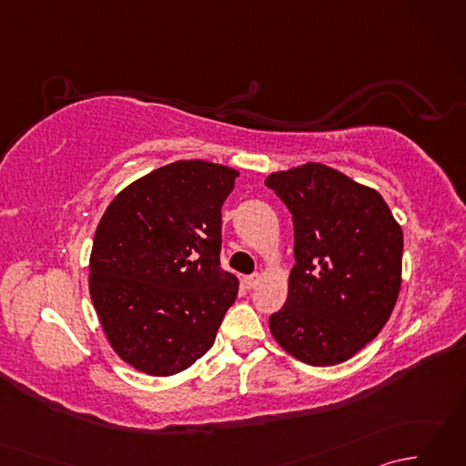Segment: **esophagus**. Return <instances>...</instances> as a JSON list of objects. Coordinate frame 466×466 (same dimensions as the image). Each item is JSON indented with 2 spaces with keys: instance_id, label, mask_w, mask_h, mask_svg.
Here are the masks:
<instances>
[{
  "instance_id": "34e87169",
  "label": "esophagus",
  "mask_w": 466,
  "mask_h": 466,
  "mask_svg": "<svg viewBox=\"0 0 466 466\" xmlns=\"http://www.w3.org/2000/svg\"><path fill=\"white\" fill-rule=\"evenodd\" d=\"M258 282H260V276H258V274H252V276H244V280H242V284H244V286H246V289H248V290L256 289V286H258Z\"/></svg>"
}]
</instances>
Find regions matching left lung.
Here are the masks:
<instances>
[{"label": "left lung", "instance_id": "1", "mask_svg": "<svg viewBox=\"0 0 466 466\" xmlns=\"http://www.w3.org/2000/svg\"><path fill=\"white\" fill-rule=\"evenodd\" d=\"M266 186L289 206L296 264L289 299L270 316L282 349L334 366L382 330L402 282V230L382 196L324 164L274 172Z\"/></svg>", "mask_w": 466, "mask_h": 466}]
</instances>
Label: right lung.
I'll list each match as a JSON object with an SVG mask.
<instances>
[{"mask_svg":"<svg viewBox=\"0 0 466 466\" xmlns=\"http://www.w3.org/2000/svg\"><path fill=\"white\" fill-rule=\"evenodd\" d=\"M236 177L234 167L180 160L106 208L90 296L107 342L136 370L172 376L212 349L238 294V279L220 266V210Z\"/></svg>","mask_w":466,"mask_h":466,"instance_id":"1","label":"right lung"}]
</instances>
